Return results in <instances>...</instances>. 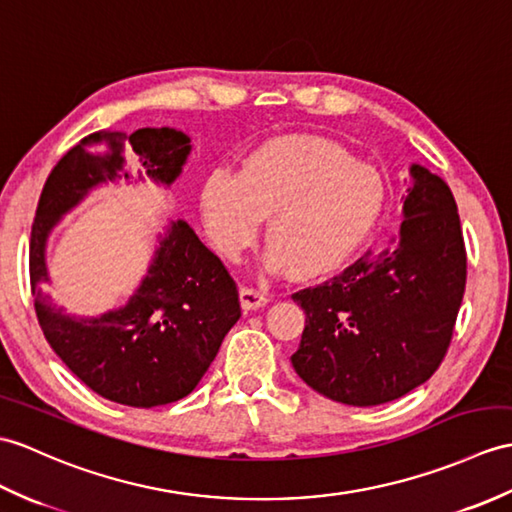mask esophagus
Wrapping results in <instances>:
<instances>
[{
	"instance_id": "34e87169",
	"label": "esophagus",
	"mask_w": 512,
	"mask_h": 512,
	"mask_svg": "<svg viewBox=\"0 0 512 512\" xmlns=\"http://www.w3.org/2000/svg\"><path fill=\"white\" fill-rule=\"evenodd\" d=\"M240 301H242L244 310H257V307H264L268 303L264 292H259L255 288H248V285H242V288H240Z\"/></svg>"
}]
</instances>
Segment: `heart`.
Segmentation results:
<instances>
[{
  "mask_svg": "<svg viewBox=\"0 0 512 512\" xmlns=\"http://www.w3.org/2000/svg\"><path fill=\"white\" fill-rule=\"evenodd\" d=\"M384 205V183L336 144L285 137L255 150L237 176L218 170L202 187L200 209L213 246L237 259L268 218L270 268L299 277L340 268L371 233Z\"/></svg>",
  "mask_w": 512,
  "mask_h": 512,
  "instance_id": "heart-1",
  "label": "heart"
}]
</instances>
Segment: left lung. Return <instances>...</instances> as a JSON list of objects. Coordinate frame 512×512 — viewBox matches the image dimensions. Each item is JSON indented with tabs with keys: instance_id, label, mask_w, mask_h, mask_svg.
I'll return each instance as SVG.
<instances>
[{
	"instance_id": "left-lung-1",
	"label": "left lung",
	"mask_w": 512,
	"mask_h": 512,
	"mask_svg": "<svg viewBox=\"0 0 512 512\" xmlns=\"http://www.w3.org/2000/svg\"><path fill=\"white\" fill-rule=\"evenodd\" d=\"M397 233L331 277L292 294L305 329L292 366L320 395L379 406L427 382L449 349L467 283L454 194L421 165Z\"/></svg>"
}]
</instances>
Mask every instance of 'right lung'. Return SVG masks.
<instances>
[{
  "instance_id": "1",
  "label": "right lung",
  "mask_w": 512,
  "mask_h": 512,
  "mask_svg": "<svg viewBox=\"0 0 512 512\" xmlns=\"http://www.w3.org/2000/svg\"><path fill=\"white\" fill-rule=\"evenodd\" d=\"M124 148L163 185L174 183L192 150L174 128L100 130L80 139L43 185L30 235V288L45 340L80 382L122 406L154 408L198 386L242 310L229 270L185 220L172 222L146 279L120 310L74 318L52 303L45 292L47 235L91 187L128 178Z\"/></svg>"
}]
</instances>
